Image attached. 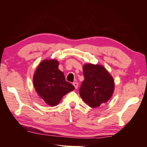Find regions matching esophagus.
<instances>
[{"label": "esophagus", "instance_id": "34e87169", "mask_svg": "<svg viewBox=\"0 0 147 147\" xmlns=\"http://www.w3.org/2000/svg\"><path fill=\"white\" fill-rule=\"evenodd\" d=\"M73 85L74 86L75 89H77L78 86V83L77 82H74L73 83Z\"/></svg>", "mask_w": 147, "mask_h": 147}]
</instances>
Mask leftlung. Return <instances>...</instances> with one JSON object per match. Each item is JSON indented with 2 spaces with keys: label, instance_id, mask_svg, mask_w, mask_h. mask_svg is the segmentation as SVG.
<instances>
[{
  "label": "left lung",
  "instance_id": "left-lung-1",
  "mask_svg": "<svg viewBox=\"0 0 147 147\" xmlns=\"http://www.w3.org/2000/svg\"><path fill=\"white\" fill-rule=\"evenodd\" d=\"M83 73L84 80L79 90L82 99L92 108L106 103L115 89L112 75L103 65L92 64H84Z\"/></svg>",
  "mask_w": 147,
  "mask_h": 147
}]
</instances>
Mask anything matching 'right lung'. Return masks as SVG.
Instances as JSON below:
<instances>
[{
	"instance_id": "add662e5",
	"label": "right lung",
	"mask_w": 147,
	"mask_h": 147,
	"mask_svg": "<svg viewBox=\"0 0 147 147\" xmlns=\"http://www.w3.org/2000/svg\"><path fill=\"white\" fill-rule=\"evenodd\" d=\"M56 59H45L37 67L33 77V84L38 95L45 103L55 106L67 93L74 90V86L65 79L58 69Z\"/></svg>"
}]
</instances>
